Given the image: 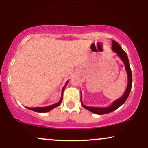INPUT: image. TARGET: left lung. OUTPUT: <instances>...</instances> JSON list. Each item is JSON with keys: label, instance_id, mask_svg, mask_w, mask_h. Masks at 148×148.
<instances>
[{"label": "left lung", "instance_id": "left-lung-1", "mask_svg": "<svg viewBox=\"0 0 148 148\" xmlns=\"http://www.w3.org/2000/svg\"><path fill=\"white\" fill-rule=\"evenodd\" d=\"M113 42V45H112V50L114 51L117 55L118 56V57L123 60V62L125 64V69L127 71V79H128V83H127V89L125 90V93L121 97H120L119 99H116L115 101H113L111 103V105H110L108 107H92V106H85L84 104H83L82 103V94L81 93V106L84 107V108L88 110V111H91L92 113H95L97 115H103V114H107V113H110L111 112L114 111L115 110H116L117 108H118L119 107L123 104L125 102L127 98H128L129 95H130V93L132 89V70H131L130 65V62H129L128 57H127V53L123 51V49H122V47H120V45H119L117 42L115 41H112Z\"/></svg>", "mask_w": 148, "mask_h": 148}]
</instances>
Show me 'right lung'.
Here are the masks:
<instances>
[{
	"mask_svg": "<svg viewBox=\"0 0 148 148\" xmlns=\"http://www.w3.org/2000/svg\"><path fill=\"white\" fill-rule=\"evenodd\" d=\"M67 84H68V81L66 82L65 85H64L63 88H62V94H61V98H60V101H59L58 102H57L56 103H54V104H53V105H50V106H45V107H35V108H30V107H26V108H28V109L31 110V111L37 112V113H47V112L50 111L51 110L53 109V108H56V107L58 106L59 105H60L61 103V102H62V95H63V91H64V88H65L66 86H67Z\"/></svg>",
	"mask_w": 148,
	"mask_h": 148,
	"instance_id": "add662e5",
	"label": "right lung"
}]
</instances>
